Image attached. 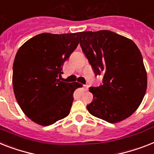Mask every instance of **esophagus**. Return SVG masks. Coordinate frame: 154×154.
Returning <instances> with one entry per match:
<instances>
[{"mask_svg": "<svg viewBox=\"0 0 154 154\" xmlns=\"http://www.w3.org/2000/svg\"><path fill=\"white\" fill-rule=\"evenodd\" d=\"M88 87H89V86H88V85H83L84 90H85V91H87V90L88 89Z\"/></svg>", "mask_w": 154, "mask_h": 154, "instance_id": "obj_1", "label": "esophagus"}]
</instances>
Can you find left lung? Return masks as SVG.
<instances>
[{"mask_svg":"<svg viewBox=\"0 0 154 154\" xmlns=\"http://www.w3.org/2000/svg\"><path fill=\"white\" fill-rule=\"evenodd\" d=\"M80 45L102 85L90 87L91 115L111 123L124 120L142 103L147 74L142 54L133 41L111 31L79 32Z\"/></svg>","mask_w":154,"mask_h":154,"instance_id":"obj_1","label":"left lung"}]
</instances>
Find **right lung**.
<instances>
[{
	"instance_id": "right-lung-1",
	"label": "right lung",
	"mask_w": 154,
	"mask_h": 154,
	"mask_svg": "<svg viewBox=\"0 0 154 154\" xmlns=\"http://www.w3.org/2000/svg\"><path fill=\"white\" fill-rule=\"evenodd\" d=\"M79 33H42L24 42L13 62L12 85L17 103L31 120L50 126L70 112L77 82L60 81L62 66L79 44Z\"/></svg>"
}]
</instances>
